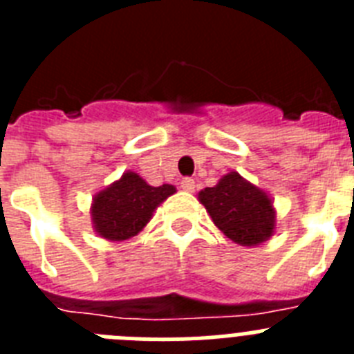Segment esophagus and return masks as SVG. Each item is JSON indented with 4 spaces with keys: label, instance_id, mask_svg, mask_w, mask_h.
I'll list each match as a JSON object with an SVG mask.
<instances>
[{
    "label": "esophagus",
    "instance_id": "esophagus-1",
    "mask_svg": "<svg viewBox=\"0 0 354 354\" xmlns=\"http://www.w3.org/2000/svg\"><path fill=\"white\" fill-rule=\"evenodd\" d=\"M180 187H183L184 192L193 193V192H195V180L189 179V177H186V179L180 180Z\"/></svg>",
    "mask_w": 354,
    "mask_h": 354
}]
</instances>
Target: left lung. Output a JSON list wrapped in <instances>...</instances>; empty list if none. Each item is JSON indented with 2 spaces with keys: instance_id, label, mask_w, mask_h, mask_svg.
<instances>
[{
  "instance_id": "8db88e82",
  "label": "left lung",
  "mask_w": 354,
  "mask_h": 354,
  "mask_svg": "<svg viewBox=\"0 0 354 354\" xmlns=\"http://www.w3.org/2000/svg\"><path fill=\"white\" fill-rule=\"evenodd\" d=\"M198 200L216 227L237 245L259 246L273 236L277 227L273 200L237 171L223 175L214 187L202 189Z\"/></svg>"
}]
</instances>
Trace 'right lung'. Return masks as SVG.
Segmentation results:
<instances>
[{
    "mask_svg": "<svg viewBox=\"0 0 354 354\" xmlns=\"http://www.w3.org/2000/svg\"><path fill=\"white\" fill-rule=\"evenodd\" d=\"M177 192L171 184L150 186L134 171H126L92 200L93 230L108 241L138 236L161 202Z\"/></svg>",
    "mask_w": 354,
    "mask_h": 354,
    "instance_id": "obj_1",
    "label": "right lung"
}]
</instances>
